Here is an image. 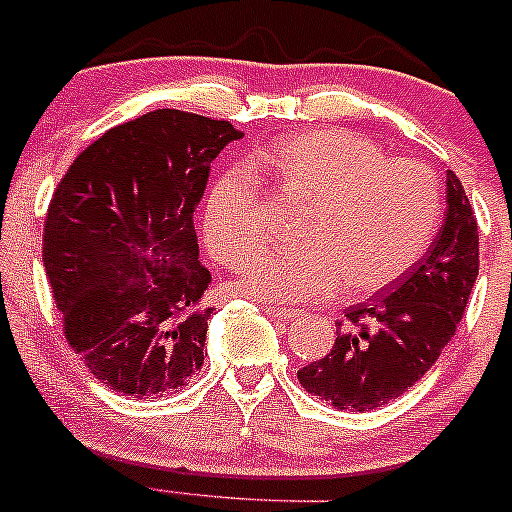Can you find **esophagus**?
Returning <instances> with one entry per match:
<instances>
[{"mask_svg": "<svg viewBox=\"0 0 512 512\" xmlns=\"http://www.w3.org/2000/svg\"><path fill=\"white\" fill-rule=\"evenodd\" d=\"M266 313L271 315V318H278V320H295L298 318V310H293V308H278V305H268L266 308Z\"/></svg>", "mask_w": 512, "mask_h": 512, "instance_id": "34e87169", "label": "esophagus"}]
</instances>
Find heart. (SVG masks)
<instances>
[{
  "label": "heart",
  "mask_w": 512,
  "mask_h": 512,
  "mask_svg": "<svg viewBox=\"0 0 512 512\" xmlns=\"http://www.w3.org/2000/svg\"><path fill=\"white\" fill-rule=\"evenodd\" d=\"M258 175L305 199L298 241L258 256L234 281L249 298L300 303L347 286L372 295L424 256L439 229L441 184L416 160H384L377 142L347 130H310L249 160ZM202 239L217 261L241 266L261 241V184L231 167L209 189Z\"/></svg>",
  "instance_id": "b5f03b06"
}]
</instances>
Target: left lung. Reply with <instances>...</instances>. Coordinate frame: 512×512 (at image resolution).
I'll list each match as a JSON object with an SVG mask.
<instances>
[{"label":"left lung","mask_w":512,"mask_h":512,"mask_svg":"<svg viewBox=\"0 0 512 512\" xmlns=\"http://www.w3.org/2000/svg\"><path fill=\"white\" fill-rule=\"evenodd\" d=\"M476 278V217L461 179L446 170L444 226L426 256L384 295L352 305L333 350L298 370V382L337 409L370 412L389 404L439 360Z\"/></svg>","instance_id":"left-lung-1"}]
</instances>
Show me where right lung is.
<instances>
[{"mask_svg":"<svg viewBox=\"0 0 512 512\" xmlns=\"http://www.w3.org/2000/svg\"><path fill=\"white\" fill-rule=\"evenodd\" d=\"M241 138L226 120L152 110L88 145L51 197L44 266L63 333L125 397H167L202 370L214 308L194 209L209 165Z\"/></svg>","mask_w":512,"mask_h":512,"instance_id":"obj_1","label":"right lung"}]
</instances>
